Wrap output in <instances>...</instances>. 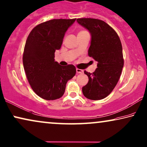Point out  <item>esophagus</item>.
<instances>
[{
    "instance_id": "esophagus-1",
    "label": "esophagus",
    "mask_w": 147,
    "mask_h": 147,
    "mask_svg": "<svg viewBox=\"0 0 147 147\" xmlns=\"http://www.w3.org/2000/svg\"><path fill=\"white\" fill-rule=\"evenodd\" d=\"M76 71H77V73H78V74H82V73H84V70L80 69H78V68L76 69Z\"/></svg>"
}]
</instances>
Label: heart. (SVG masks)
I'll return each mask as SVG.
<instances>
[{"instance_id": "heart-1", "label": "heart", "mask_w": 147, "mask_h": 147, "mask_svg": "<svg viewBox=\"0 0 147 147\" xmlns=\"http://www.w3.org/2000/svg\"><path fill=\"white\" fill-rule=\"evenodd\" d=\"M84 32V31H82V32H80V33H82V32ZM80 33H79V34H80Z\"/></svg>"}]
</instances>
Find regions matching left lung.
<instances>
[{"mask_svg": "<svg viewBox=\"0 0 147 147\" xmlns=\"http://www.w3.org/2000/svg\"><path fill=\"white\" fill-rule=\"evenodd\" d=\"M77 22L90 33L88 55L97 61L93 73L84 71L89 81L82 88L83 94L91 100L104 99L116 86L124 65L121 40L116 32L103 20L78 18Z\"/></svg>", "mask_w": 147, "mask_h": 147, "instance_id": "8db88e82", "label": "left lung"}]
</instances>
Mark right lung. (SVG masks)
Listing matches in <instances>:
<instances>
[{
    "label": "right lung",
    "mask_w": 147,
    "mask_h": 147,
    "mask_svg": "<svg viewBox=\"0 0 147 147\" xmlns=\"http://www.w3.org/2000/svg\"><path fill=\"white\" fill-rule=\"evenodd\" d=\"M74 19H53L41 23L30 32L25 44L23 65L32 89L46 100L62 97L67 81L76 75L74 65L61 66L55 61L67 29Z\"/></svg>",
    "instance_id": "1"
}]
</instances>
